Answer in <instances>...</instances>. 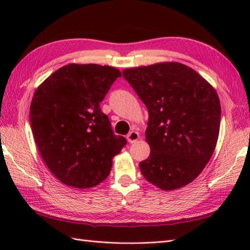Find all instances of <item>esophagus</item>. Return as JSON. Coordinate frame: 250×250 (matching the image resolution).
Masks as SVG:
<instances>
[{
  "mask_svg": "<svg viewBox=\"0 0 250 250\" xmlns=\"http://www.w3.org/2000/svg\"><path fill=\"white\" fill-rule=\"evenodd\" d=\"M126 140H128V142L131 143V144H133V143L140 140V134L135 131H132L128 135H126Z\"/></svg>",
  "mask_w": 250,
  "mask_h": 250,
  "instance_id": "34e87169",
  "label": "esophagus"
}]
</instances>
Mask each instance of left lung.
Here are the masks:
<instances>
[{
	"instance_id": "8db88e82",
	"label": "left lung",
	"mask_w": 250,
	"mask_h": 250,
	"mask_svg": "<svg viewBox=\"0 0 250 250\" xmlns=\"http://www.w3.org/2000/svg\"><path fill=\"white\" fill-rule=\"evenodd\" d=\"M124 77L149 114L150 153L140 163L150 184L169 191L185 187L208 163L218 141L221 107L216 90L183 63L125 68Z\"/></svg>"
}]
</instances>
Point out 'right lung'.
<instances>
[{"label": "right lung", "mask_w": 250, "mask_h": 250, "mask_svg": "<svg viewBox=\"0 0 250 250\" xmlns=\"http://www.w3.org/2000/svg\"><path fill=\"white\" fill-rule=\"evenodd\" d=\"M121 72L116 67L71 63L35 90L30 121L42 159L62 184L86 189L108 176L113 158L126 144L115 135L100 103Z\"/></svg>", "instance_id": "1"}]
</instances>
